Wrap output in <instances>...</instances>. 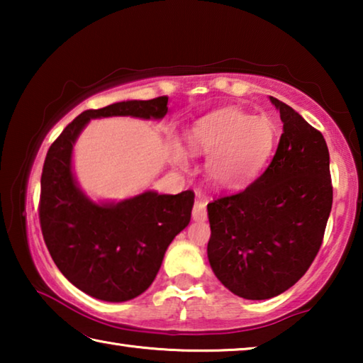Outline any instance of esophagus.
<instances>
[{"label": "esophagus", "mask_w": 363, "mask_h": 363, "mask_svg": "<svg viewBox=\"0 0 363 363\" xmlns=\"http://www.w3.org/2000/svg\"><path fill=\"white\" fill-rule=\"evenodd\" d=\"M206 205H208V199L203 194L196 195L194 210H192V218L194 220H205L206 219Z\"/></svg>", "instance_id": "1"}]
</instances>
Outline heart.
<instances>
[{"label": "heart", "instance_id": "1", "mask_svg": "<svg viewBox=\"0 0 363 363\" xmlns=\"http://www.w3.org/2000/svg\"><path fill=\"white\" fill-rule=\"evenodd\" d=\"M187 139L190 152L208 155L206 173L213 186L235 190L262 168L272 150L274 128L266 118L223 108L196 121ZM174 160L186 164V152L179 145L174 147Z\"/></svg>", "mask_w": 363, "mask_h": 363}]
</instances>
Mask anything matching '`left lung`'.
I'll return each mask as SVG.
<instances>
[{"label":"left lung","mask_w":363,"mask_h":363,"mask_svg":"<svg viewBox=\"0 0 363 363\" xmlns=\"http://www.w3.org/2000/svg\"><path fill=\"white\" fill-rule=\"evenodd\" d=\"M284 123L267 169L208 203V259L220 284L245 299H269L303 277L320 250L333 203L322 133L275 97Z\"/></svg>","instance_id":"1"}]
</instances>
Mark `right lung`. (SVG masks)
I'll return each mask as SVG.
<instances>
[{"label": "right lung", "instance_id": "1", "mask_svg": "<svg viewBox=\"0 0 363 363\" xmlns=\"http://www.w3.org/2000/svg\"><path fill=\"white\" fill-rule=\"evenodd\" d=\"M168 97L116 102L78 115L46 153L41 174L40 224L52 261L89 296L123 303L155 280L164 251L190 223L194 192L162 195L147 190L120 203H94L77 186L72 152L91 118H163Z\"/></svg>", "mask_w": 363, "mask_h": 363}]
</instances>
